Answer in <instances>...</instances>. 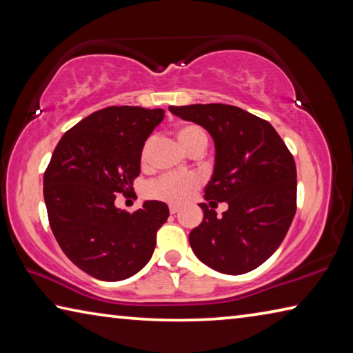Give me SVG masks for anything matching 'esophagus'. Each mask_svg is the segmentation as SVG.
Listing matches in <instances>:
<instances>
[{
	"label": "esophagus",
	"mask_w": 353,
	"mask_h": 353,
	"mask_svg": "<svg viewBox=\"0 0 353 353\" xmlns=\"http://www.w3.org/2000/svg\"><path fill=\"white\" fill-rule=\"evenodd\" d=\"M179 210H181V207H179V205H170V213L171 214H176Z\"/></svg>",
	"instance_id": "esophagus-1"
}]
</instances>
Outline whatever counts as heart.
<instances>
[{
    "label": "heart",
    "mask_w": 353,
    "mask_h": 353,
    "mask_svg": "<svg viewBox=\"0 0 353 353\" xmlns=\"http://www.w3.org/2000/svg\"><path fill=\"white\" fill-rule=\"evenodd\" d=\"M177 139L188 152L194 149H205L208 135L205 129L194 123L182 124L177 129ZM154 140L148 139L141 149V163L148 165L151 159ZM199 187V179L194 174H163L146 185V194L149 198L170 202V204H181L187 201L191 193Z\"/></svg>",
    "instance_id": "obj_1"
}]
</instances>
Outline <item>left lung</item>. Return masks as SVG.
Returning <instances> with one entry per match:
<instances>
[{"label": "left lung", "instance_id": "obj_1", "mask_svg": "<svg viewBox=\"0 0 353 353\" xmlns=\"http://www.w3.org/2000/svg\"><path fill=\"white\" fill-rule=\"evenodd\" d=\"M205 128L216 157L205 187L202 223L190 232V246L212 270L240 276L276 252L296 214L297 172L292 154L266 119L229 104L170 107ZM230 210L216 219L214 207Z\"/></svg>", "mask_w": 353, "mask_h": 353}]
</instances>
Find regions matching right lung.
Instances as JSON below:
<instances>
[{
	"mask_svg": "<svg viewBox=\"0 0 353 353\" xmlns=\"http://www.w3.org/2000/svg\"><path fill=\"white\" fill-rule=\"evenodd\" d=\"M163 109L112 105L63 134L43 176L52 234L63 254L94 279L118 282L151 260L168 205L146 201L129 213L115 207L140 174L141 149Z\"/></svg>",
	"mask_w": 353,
	"mask_h": 353,
	"instance_id": "1",
	"label": "right lung"
}]
</instances>
